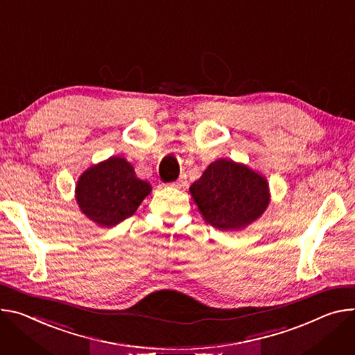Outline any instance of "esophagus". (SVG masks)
<instances>
[{"instance_id": "34e87169", "label": "esophagus", "mask_w": 355, "mask_h": 355, "mask_svg": "<svg viewBox=\"0 0 355 355\" xmlns=\"http://www.w3.org/2000/svg\"><path fill=\"white\" fill-rule=\"evenodd\" d=\"M173 185L177 187V188H184V187L187 185V178H185V175H181L175 182H173Z\"/></svg>"}]
</instances>
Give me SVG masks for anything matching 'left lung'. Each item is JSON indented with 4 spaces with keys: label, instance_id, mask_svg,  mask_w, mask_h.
I'll return each mask as SVG.
<instances>
[{
    "label": "left lung",
    "instance_id": "obj_1",
    "mask_svg": "<svg viewBox=\"0 0 355 355\" xmlns=\"http://www.w3.org/2000/svg\"><path fill=\"white\" fill-rule=\"evenodd\" d=\"M189 194L205 220L222 231L248 228L270 202L266 177L231 158L211 163L189 187Z\"/></svg>",
    "mask_w": 355,
    "mask_h": 355
}]
</instances>
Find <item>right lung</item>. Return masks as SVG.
I'll return each mask as SVG.
<instances>
[{
	"label": "right lung",
	"instance_id": "1",
	"mask_svg": "<svg viewBox=\"0 0 355 355\" xmlns=\"http://www.w3.org/2000/svg\"><path fill=\"white\" fill-rule=\"evenodd\" d=\"M150 192V182L140 180L124 157L112 155L80 174L75 200L87 219L110 228L135 215Z\"/></svg>",
	"mask_w": 355,
	"mask_h": 355
}]
</instances>
